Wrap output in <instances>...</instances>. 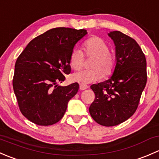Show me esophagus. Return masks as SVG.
Wrapping results in <instances>:
<instances>
[{"mask_svg": "<svg viewBox=\"0 0 159 159\" xmlns=\"http://www.w3.org/2000/svg\"><path fill=\"white\" fill-rule=\"evenodd\" d=\"M89 88V86L87 84H80L79 85V89L80 90H85Z\"/></svg>", "mask_w": 159, "mask_h": 159, "instance_id": "34e87169", "label": "esophagus"}]
</instances>
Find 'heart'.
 Wrapping results in <instances>:
<instances>
[{
    "instance_id": "1",
    "label": "heart",
    "mask_w": 159,
    "mask_h": 159,
    "mask_svg": "<svg viewBox=\"0 0 159 159\" xmlns=\"http://www.w3.org/2000/svg\"><path fill=\"white\" fill-rule=\"evenodd\" d=\"M82 49L87 57H94L90 65L91 69L74 73L71 76L74 81L85 84L96 82L102 77L108 78L114 73L116 67V56L110 51L109 44L103 38L91 37L83 42ZM69 61L73 69H81L84 65V53L81 50L74 48Z\"/></svg>"
}]
</instances>
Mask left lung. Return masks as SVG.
<instances>
[{
  "label": "left lung",
  "instance_id": "obj_1",
  "mask_svg": "<svg viewBox=\"0 0 159 159\" xmlns=\"http://www.w3.org/2000/svg\"><path fill=\"white\" fill-rule=\"evenodd\" d=\"M116 51V67L108 80L92 84L95 98L89 108L93 119L103 126H115L134 115L146 85V59L133 38L111 31Z\"/></svg>",
  "mask_w": 159,
  "mask_h": 159
}]
</instances>
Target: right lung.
I'll list each match as a JSON object with an SVG mask.
<instances>
[{"label":"right lung","instance_id":"right-lung-1","mask_svg":"<svg viewBox=\"0 0 159 159\" xmlns=\"http://www.w3.org/2000/svg\"><path fill=\"white\" fill-rule=\"evenodd\" d=\"M86 34L84 29L53 28L31 40L17 57L13 89L19 109L31 122L51 125L64 116L79 85L57 83L70 73V54Z\"/></svg>","mask_w":159,"mask_h":159}]
</instances>
